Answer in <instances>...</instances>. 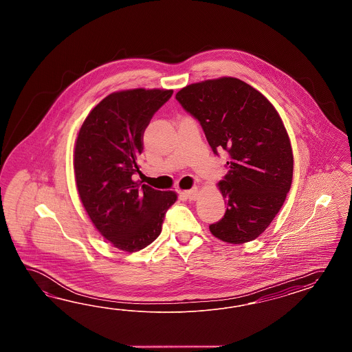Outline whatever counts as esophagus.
Here are the masks:
<instances>
[{"instance_id": "obj_1", "label": "esophagus", "mask_w": 352, "mask_h": 352, "mask_svg": "<svg viewBox=\"0 0 352 352\" xmlns=\"http://www.w3.org/2000/svg\"><path fill=\"white\" fill-rule=\"evenodd\" d=\"M180 195L183 197L187 198V199H196L197 198L198 189L196 187H193V188L188 189V190H183Z\"/></svg>"}]
</instances>
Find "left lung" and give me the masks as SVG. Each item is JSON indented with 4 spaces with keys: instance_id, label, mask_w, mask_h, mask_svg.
<instances>
[{
    "instance_id": "obj_1",
    "label": "left lung",
    "mask_w": 352,
    "mask_h": 352,
    "mask_svg": "<svg viewBox=\"0 0 352 352\" xmlns=\"http://www.w3.org/2000/svg\"><path fill=\"white\" fill-rule=\"evenodd\" d=\"M175 99L199 122L214 154L225 150L229 157L228 174L219 182L226 211L210 232L232 244L256 239L292 187V144L278 113L258 90L235 78L186 86Z\"/></svg>"
}]
</instances>
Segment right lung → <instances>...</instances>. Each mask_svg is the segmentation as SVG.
<instances>
[{
	"label": "right lung",
	"instance_id": "1",
	"mask_svg": "<svg viewBox=\"0 0 352 352\" xmlns=\"http://www.w3.org/2000/svg\"><path fill=\"white\" fill-rule=\"evenodd\" d=\"M173 90L133 89L108 95L84 120L75 146L78 195L95 228L116 248L138 252L162 232L177 201L132 179L140 170L144 132Z\"/></svg>",
	"mask_w": 352,
	"mask_h": 352
}]
</instances>
